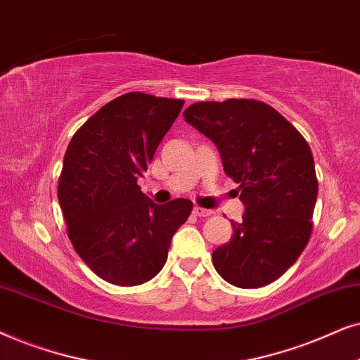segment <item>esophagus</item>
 <instances>
[{
    "label": "esophagus",
    "instance_id": "1",
    "mask_svg": "<svg viewBox=\"0 0 360 360\" xmlns=\"http://www.w3.org/2000/svg\"><path fill=\"white\" fill-rule=\"evenodd\" d=\"M193 212H194V215H198V217H209V215L212 214V210L202 209V207H199V205H195V207L193 209Z\"/></svg>",
    "mask_w": 360,
    "mask_h": 360
}]
</instances>
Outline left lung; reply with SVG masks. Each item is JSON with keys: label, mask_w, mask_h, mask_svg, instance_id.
I'll return each mask as SVG.
<instances>
[{"label": "left lung", "mask_w": 360, "mask_h": 360, "mask_svg": "<svg viewBox=\"0 0 360 360\" xmlns=\"http://www.w3.org/2000/svg\"><path fill=\"white\" fill-rule=\"evenodd\" d=\"M184 120L215 143L245 212L212 252L215 270L238 288L280 278L304 250L318 198L314 160L301 133L270 105L248 98L199 102Z\"/></svg>", "instance_id": "obj_1"}]
</instances>
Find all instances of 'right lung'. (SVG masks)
<instances>
[{"mask_svg": "<svg viewBox=\"0 0 360 360\" xmlns=\"http://www.w3.org/2000/svg\"><path fill=\"white\" fill-rule=\"evenodd\" d=\"M183 105L124 94L90 117L67 146L57 189L67 236L108 283L136 286L155 278L193 210L189 199L158 205L136 184Z\"/></svg>", "mask_w": 360, "mask_h": 360, "instance_id": "right-lung-1", "label": "right lung"}]
</instances>
